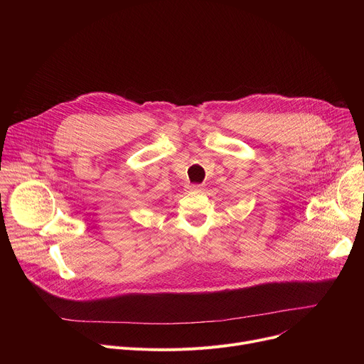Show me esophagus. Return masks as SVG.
<instances>
[{"mask_svg": "<svg viewBox=\"0 0 364 364\" xmlns=\"http://www.w3.org/2000/svg\"><path fill=\"white\" fill-rule=\"evenodd\" d=\"M203 187H204L203 184H191V186H190V190H191V191H201Z\"/></svg>", "mask_w": 364, "mask_h": 364, "instance_id": "34e87169", "label": "esophagus"}]
</instances>
